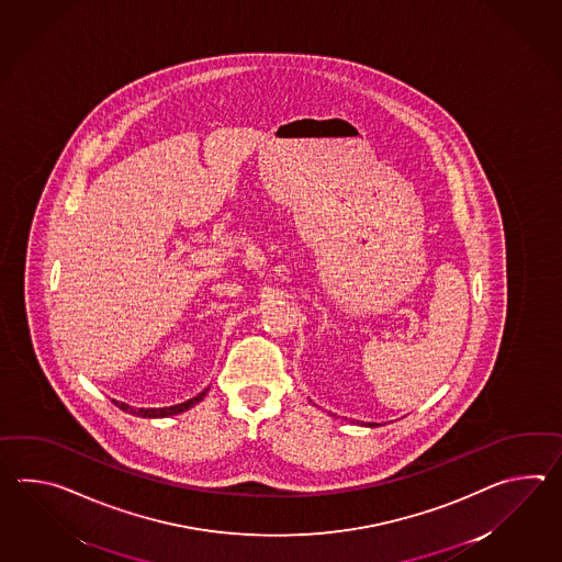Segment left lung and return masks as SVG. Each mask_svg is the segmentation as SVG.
Listing matches in <instances>:
<instances>
[{"instance_id": "1", "label": "left lung", "mask_w": 562, "mask_h": 562, "mask_svg": "<svg viewBox=\"0 0 562 562\" xmlns=\"http://www.w3.org/2000/svg\"><path fill=\"white\" fill-rule=\"evenodd\" d=\"M371 427H373V425H371Z\"/></svg>"}]
</instances>
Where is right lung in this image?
I'll use <instances>...</instances> for the list:
<instances>
[{
    "label": "right lung",
    "instance_id": "obj_1",
    "mask_svg": "<svg viewBox=\"0 0 562 562\" xmlns=\"http://www.w3.org/2000/svg\"><path fill=\"white\" fill-rule=\"evenodd\" d=\"M210 389H205V391H201L198 397H193V400L186 401V403H179V405H171V407H161V409H135V407H128L126 403H121V401H114V405L119 407V409H123V412L133 413V415H140V417H169V415H175V413H183L188 412L189 407H193L195 403H200L203 397H205V393H207Z\"/></svg>",
    "mask_w": 562,
    "mask_h": 562
}]
</instances>
